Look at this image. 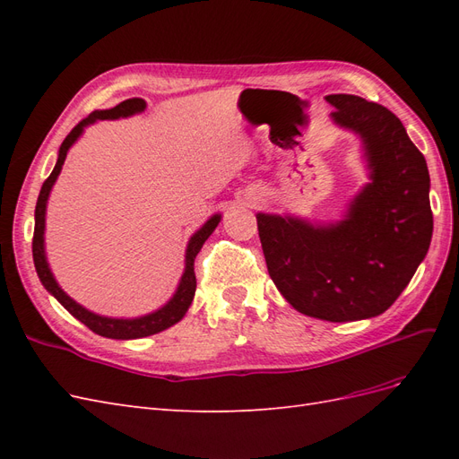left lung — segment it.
<instances>
[{
    "mask_svg": "<svg viewBox=\"0 0 459 459\" xmlns=\"http://www.w3.org/2000/svg\"><path fill=\"white\" fill-rule=\"evenodd\" d=\"M331 120L359 137L369 182L339 221L258 212L268 273L304 316L356 322L383 314L406 289L433 238L425 157L383 105L333 93Z\"/></svg>",
    "mask_w": 459,
    "mask_h": 459,
    "instance_id": "left-lung-1",
    "label": "left lung"
}]
</instances>
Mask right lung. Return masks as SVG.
I'll return each instance as SVG.
<instances>
[{
  "mask_svg": "<svg viewBox=\"0 0 459 459\" xmlns=\"http://www.w3.org/2000/svg\"><path fill=\"white\" fill-rule=\"evenodd\" d=\"M147 107V103L140 97H134V100H126L118 103L113 108H105V110H93V113L82 120L78 126L73 128V132L65 137V142L59 147V155H57V162H55V169L49 174V178L41 186V191L38 195V203H36V212H34V241H32V256H34V266L38 272V277L41 285L48 289V293L57 299L65 310L71 312L76 319H80L82 324L88 325L93 333L107 339H118V341H128V339H142V337H149L155 335V333H160L164 329L172 327L174 324H178L179 319L186 316V312L189 310L193 297H195V289H197V280H195V270H193V264H195V256L199 255L201 247L204 245V241L211 238L212 231L216 230V226L220 224L221 214H212L208 218L203 228H199L195 233L191 235V239L187 241V248H186V268L182 277H179V283L174 290L172 299L162 304V307L155 312H149L145 316L140 317H108V316H101L95 314L88 308L82 307L74 299L68 297L65 290L61 289V285L55 280V275L49 268V262L46 256V211H48V199L49 193L57 182V178L63 170V164L66 159V152L71 149L78 137L84 134V130L91 124H95L97 120H118V118H128L134 115L143 113Z\"/></svg>",
  "mask_w": 459,
  "mask_h": 459,
  "instance_id": "add662e5",
  "label": "right lung"
}]
</instances>
